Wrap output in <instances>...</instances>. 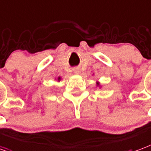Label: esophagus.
Wrapping results in <instances>:
<instances>
[{"mask_svg": "<svg viewBox=\"0 0 151 151\" xmlns=\"http://www.w3.org/2000/svg\"><path fill=\"white\" fill-rule=\"evenodd\" d=\"M73 72L74 74H79L81 71H80V69H79V68H74V69L73 70Z\"/></svg>", "mask_w": 151, "mask_h": 151, "instance_id": "esophagus-1", "label": "esophagus"}]
</instances>
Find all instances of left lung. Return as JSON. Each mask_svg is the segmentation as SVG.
I'll return each instance as SVG.
<instances>
[{"label":"left lung","instance_id":"8db88e82","mask_svg":"<svg viewBox=\"0 0 151 151\" xmlns=\"http://www.w3.org/2000/svg\"><path fill=\"white\" fill-rule=\"evenodd\" d=\"M97 85H98V86H99V82H97Z\"/></svg>","mask_w":151,"mask_h":151}]
</instances>
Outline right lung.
<instances>
[{
    "label": "right lung",
    "mask_w": 151,
    "mask_h": 151,
    "mask_svg": "<svg viewBox=\"0 0 151 151\" xmlns=\"http://www.w3.org/2000/svg\"><path fill=\"white\" fill-rule=\"evenodd\" d=\"M60 80H61V78H60V77H59L58 78V81H60Z\"/></svg>",
    "instance_id": "obj_1"
}]
</instances>
